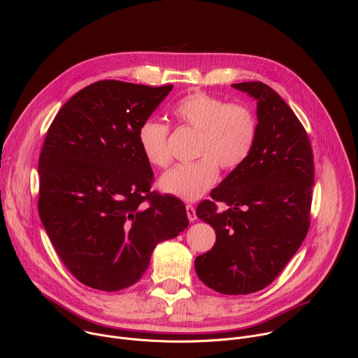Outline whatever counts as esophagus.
Segmentation results:
<instances>
[{
    "mask_svg": "<svg viewBox=\"0 0 358 358\" xmlns=\"http://www.w3.org/2000/svg\"><path fill=\"white\" fill-rule=\"evenodd\" d=\"M185 210H187V217H188V220L191 221V222H194L195 220H196V214H195V208L192 207V206H189V203H188V206L185 207Z\"/></svg>",
    "mask_w": 358,
    "mask_h": 358,
    "instance_id": "1",
    "label": "esophagus"
}]
</instances>
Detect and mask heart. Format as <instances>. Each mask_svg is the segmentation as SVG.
Returning <instances> with one entry per match:
<instances>
[{
    "label": "heart",
    "instance_id": "obj_1",
    "mask_svg": "<svg viewBox=\"0 0 358 358\" xmlns=\"http://www.w3.org/2000/svg\"><path fill=\"white\" fill-rule=\"evenodd\" d=\"M171 116L178 124L198 131L194 163L176 166L160 180V188L185 201L206 195L217 182L220 167H241L255 147L259 123L255 110L243 101H228L203 90L189 92L177 100ZM169 124L148 117L137 130L138 147L148 164L166 169L171 163Z\"/></svg>",
    "mask_w": 358,
    "mask_h": 358
}]
</instances>
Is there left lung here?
<instances>
[{"label":"left lung","mask_w":358,"mask_h":358,"mask_svg":"<svg viewBox=\"0 0 358 358\" xmlns=\"http://www.w3.org/2000/svg\"><path fill=\"white\" fill-rule=\"evenodd\" d=\"M258 100L259 131L248 160L203 199L196 217L217 234L195 259L202 283L222 294H249L271 285L310 227L313 150L286 101L262 82L232 85ZM227 206L217 208V202Z\"/></svg>","instance_id":"left-lung-1"}]
</instances>
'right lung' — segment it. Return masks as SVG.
<instances>
[{
	"instance_id": "right-lung-1",
	"label": "right lung",
	"mask_w": 358,
	"mask_h": 358,
	"mask_svg": "<svg viewBox=\"0 0 358 358\" xmlns=\"http://www.w3.org/2000/svg\"><path fill=\"white\" fill-rule=\"evenodd\" d=\"M173 85L99 80L73 94L50 123L39 155L38 211L66 269L83 285H134L157 243L188 227L185 206L151 191L137 141L143 120Z\"/></svg>"
}]
</instances>
